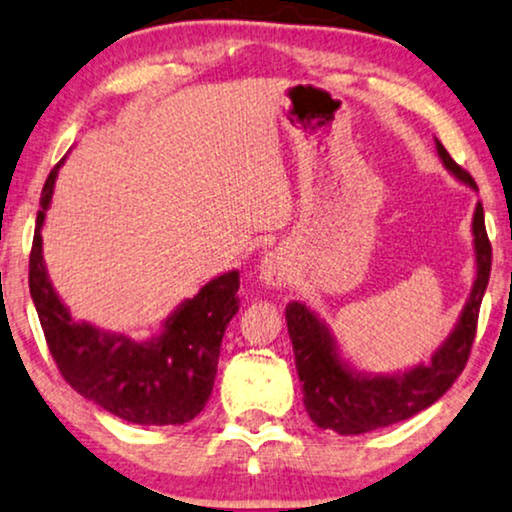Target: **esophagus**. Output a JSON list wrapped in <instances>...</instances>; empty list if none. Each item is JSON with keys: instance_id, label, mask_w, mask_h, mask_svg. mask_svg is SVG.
I'll use <instances>...</instances> for the list:
<instances>
[{"instance_id": "esophagus-1", "label": "esophagus", "mask_w": 512, "mask_h": 512, "mask_svg": "<svg viewBox=\"0 0 512 512\" xmlns=\"http://www.w3.org/2000/svg\"><path fill=\"white\" fill-rule=\"evenodd\" d=\"M291 261L289 256L284 254L282 249L270 251L265 254V258L261 261V268H258V280H261L263 287L268 289H280L287 287L291 282Z\"/></svg>"}]
</instances>
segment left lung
<instances>
[{
  "instance_id": "8db88e82",
  "label": "left lung",
  "mask_w": 512,
  "mask_h": 512,
  "mask_svg": "<svg viewBox=\"0 0 512 512\" xmlns=\"http://www.w3.org/2000/svg\"><path fill=\"white\" fill-rule=\"evenodd\" d=\"M435 150L444 169L477 192L468 171H463L435 138ZM475 282L451 334L435 350L430 362L414 364L397 374H367L343 360L336 338L324 320L305 303L291 301L284 310L289 338L294 345L296 371L303 381V404L313 423L338 435H362L393 426L435 404L466 367L473 348L477 315L491 272V244L484 230V211L477 202L473 214Z\"/></svg>"
}]
</instances>
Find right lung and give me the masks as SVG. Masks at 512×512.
Here are the masks:
<instances>
[{"instance_id": "obj_1", "label": "right lung", "mask_w": 512, "mask_h": 512, "mask_svg": "<svg viewBox=\"0 0 512 512\" xmlns=\"http://www.w3.org/2000/svg\"><path fill=\"white\" fill-rule=\"evenodd\" d=\"M63 162L65 157L44 183L30 251V296L53 360L79 395L124 421L138 426L188 423L214 390L225 327L240 310V272L228 270L204 284L145 341L72 320L42 254V225Z\"/></svg>"}]
</instances>
